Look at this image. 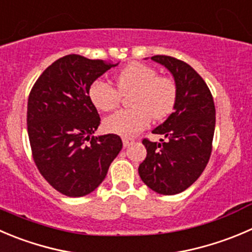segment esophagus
I'll list each match as a JSON object with an SVG mask.
<instances>
[{
	"instance_id": "esophagus-1",
	"label": "esophagus",
	"mask_w": 252,
	"mask_h": 252,
	"mask_svg": "<svg viewBox=\"0 0 252 252\" xmlns=\"http://www.w3.org/2000/svg\"><path fill=\"white\" fill-rule=\"evenodd\" d=\"M122 140H123V145H124V148H126V146L131 145V144L134 143V139H131V138H126V136H124V138L122 139Z\"/></svg>"
}]
</instances>
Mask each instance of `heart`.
Returning <instances> with one entry per match:
<instances>
[{
	"label": "heart",
	"mask_w": 252,
	"mask_h": 252,
	"mask_svg": "<svg viewBox=\"0 0 252 252\" xmlns=\"http://www.w3.org/2000/svg\"><path fill=\"white\" fill-rule=\"evenodd\" d=\"M117 90L104 80H94L89 87L91 103L101 112H111L121 103L122 96L131 94L129 104L103 121L104 130L123 136L135 135L155 121L166 118L172 112L177 89L170 77L158 76L155 69L141 63H131L114 76Z\"/></svg>",
	"instance_id": "1"
}]
</instances>
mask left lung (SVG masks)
I'll list each match as a JSON object with an SVG mask.
<instances>
[{
    "label": "left lung",
    "instance_id": "8db88e82",
    "mask_svg": "<svg viewBox=\"0 0 252 252\" xmlns=\"http://www.w3.org/2000/svg\"><path fill=\"white\" fill-rule=\"evenodd\" d=\"M151 60L172 74L177 98L173 113L153 130L165 136V140H143L148 154L138 171L143 182L153 191L172 196L193 185L208 163L216 128V107L204 80L185 61L166 55L151 56Z\"/></svg>",
    "mask_w": 252,
    "mask_h": 252
}]
</instances>
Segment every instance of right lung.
Returning <instances> with one entry per match:
<instances>
[{"mask_svg":"<svg viewBox=\"0 0 252 252\" xmlns=\"http://www.w3.org/2000/svg\"><path fill=\"white\" fill-rule=\"evenodd\" d=\"M117 65L76 54L63 56L29 94L27 126L34 162L67 197L94 192L123 146L116 134L94 135L101 118L89 98L90 85Z\"/></svg>","mask_w":252,"mask_h":252,"instance_id":"1","label":"right lung"}]
</instances>
